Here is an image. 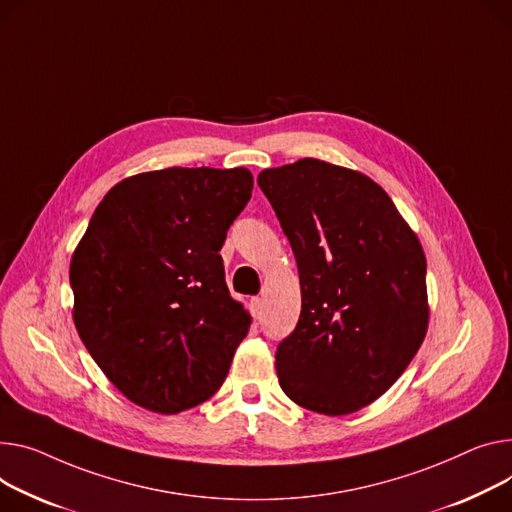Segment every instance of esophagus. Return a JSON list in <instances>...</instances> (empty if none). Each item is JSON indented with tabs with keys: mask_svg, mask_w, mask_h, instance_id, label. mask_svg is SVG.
I'll return each mask as SVG.
<instances>
[{
	"mask_svg": "<svg viewBox=\"0 0 512 512\" xmlns=\"http://www.w3.org/2000/svg\"><path fill=\"white\" fill-rule=\"evenodd\" d=\"M261 311H263V298H253L251 300V313H253V317H259Z\"/></svg>",
	"mask_w": 512,
	"mask_h": 512,
	"instance_id": "esophagus-1",
	"label": "esophagus"
}]
</instances>
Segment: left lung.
Wrapping results in <instances>:
<instances>
[{"instance_id": "1", "label": "left lung", "mask_w": 512, "mask_h": 512, "mask_svg": "<svg viewBox=\"0 0 512 512\" xmlns=\"http://www.w3.org/2000/svg\"><path fill=\"white\" fill-rule=\"evenodd\" d=\"M288 236L302 306L276 352L282 391L304 410L346 416L379 399L428 329L426 257L391 197L317 158L261 170Z\"/></svg>"}]
</instances>
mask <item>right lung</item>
Here are the masks:
<instances>
[{
  "mask_svg": "<svg viewBox=\"0 0 512 512\" xmlns=\"http://www.w3.org/2000/svg\"><path fill=\"white\" fill-rule=\"evenodd\" d=\"M247 168H164L117 183L74 251V323L133 403L179 414L224 383L251 315L224 280L220 249L247 206Z\"/></svg>",
  "mask_w": 512,
  "mask_h": 512,
  "instance_id": "obj_1",
  "label": "right lung"
}]
</instances>
